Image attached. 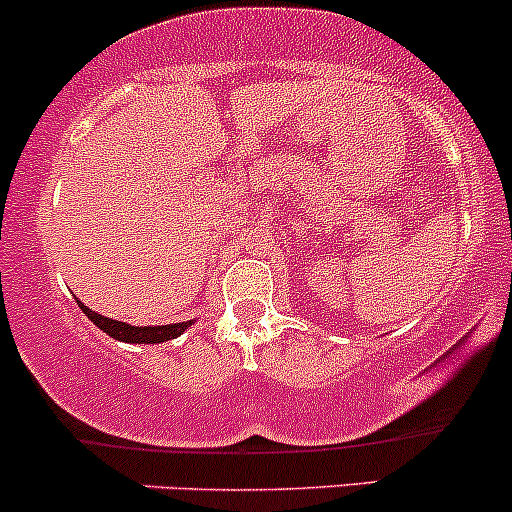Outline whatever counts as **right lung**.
Returning <instances> with one entry per match:
<instances>
[{
  "instance_id": "right-lung-1",
  "label": "right lung",
  "mask_w": 512,
  "mask_h": 512,
  "mask_svg": "<svg viewBox=\"0 0 512 512\" xmlns=\"http://www.w3.org/2000/svg\"><path fill=\"white\" fill-rule=\"evenodd\" d=\"M78 305H80V310L87 315V320H92L95 327H100L102 332H107L112 339H119V342H126V344H163V342H170V339L180 337L185 329L195 324V320H188V322H175V324H146V327H136V324L112 320V317H104V315H100V312L90 310V307H87L85 302H80V300H78Z\"/></svg>"
}]
</instances>
